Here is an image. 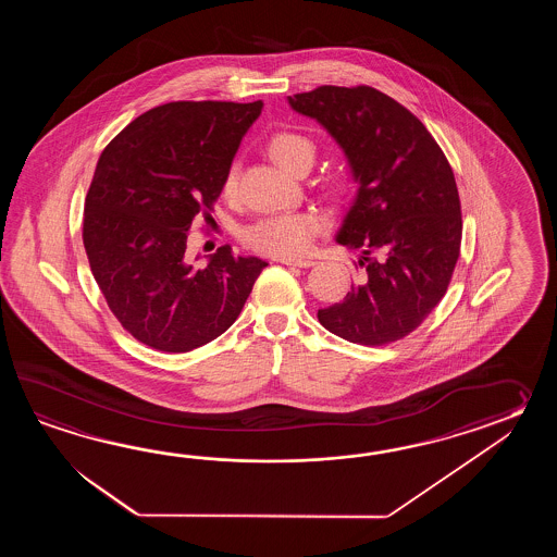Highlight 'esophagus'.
<instances>
[{
	"mask_svg": "<svg viewBox=\"0 0 557 557\" xmlns=\"http://www.w3.org/2000/svg\"><path fill=\"white\" fill-rule=\"evenodd\" d=\"M281 262L286 264V267H298V269L314 267V261H310V259H281Z\"/></svg>",
	"mask_w": 557,
	"mask_h": 557,
	"instance_id": "obj_1",
	"label": "esophagus"
}]
</instances>
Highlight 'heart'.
Returning a JSON list of instances; mask_svg holds the SVG:
<instances>
[{
  "label": "heart",
  "mask_w": 557,
  "mask_h": 557,
  "mask_svg": "<svg viewBox=\"0 0 557 557\" xmlns=\"http://www.w3.org/2000/svg\"><path fill=\"white\" fill-rule=\"evenodd\" d=\"M269 154L276 165L295 173L298 166H308L314 163L317 147L305 135L283 131L273 135L267 145ZM237 166H231L223 178V193L225 197H233L237 193ZM322 219L317 213H284L257 221L255 225L243 231V243L249 249L271 255L278 259H290L305 255L314 237L322 231Z\"/></svg>",
  "instance_id": "heart-1"
}]
</instances>
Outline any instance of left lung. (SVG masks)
<instances>
[{"label":"left lung","mask_w":557,"mask_h":557,"mask_svg":"<svg viewBox=\"0 0 557 557\" xmlns=\"http://www.w3.org/2000/svg\"><path fill=\"white\" fill-rule=\"evenodd\" d=\"M288 103L331 133L358 183L336 243L360 252V281L320 308V324L348 343L400 341L446 295L460 257L450 163L424 123L374 87L322 85Z\"/></svg>","instance_id":"1"}]
</instances>
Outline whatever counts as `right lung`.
<instances>
[{
	"mask_svg": "<svg viewBox=\"0 0 557 557\" xmlns=\"http://www.w3.org/2000/svg\"><path fill=\"white\" fill-rule=\"evenodd\" d=\"M262 101H173L131 121L95 166L84 247L107 305L139 343L189 352L237 320L267 262L219 247L187 259L193 221L213 213Z\"/></svg>",
	"mask_w": 557,
	"mask_h": 557,
	"instance_id": "obj_1",
	"label": "right lung"
}]
</instances>
